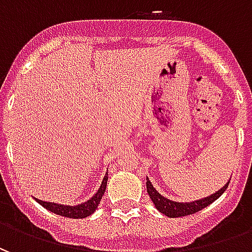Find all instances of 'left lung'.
Wrapping results in <instances>:
<instances>
[{"label":"left lung","mask_w":252,"mask_h":252,"mask_svg":"<svg viewBox=\"0 0 252 252\" xmlns=\"http://www.w3.org/2000/svg\"><path fill=\"white\" fill-rule=\"evenodd\" d=\"M229 184V181H228ZM228 184L222 186L221 189L213 193L209 197H205V198H201V200L193 201V202H177V201H171L169 198H166L162 194H159V191H157V189L154 188V185L150 182L147 177V193L150 195V198L154 202L155 208L158 209L160 213H163L166 216L169 217H181V216H188V215H193L195 212L204 209L205 206L211 205L213 201H216L220 195L225 191V189L228 188Z\"/></svg>","instance_id":"8db88e82"}]
</instances>
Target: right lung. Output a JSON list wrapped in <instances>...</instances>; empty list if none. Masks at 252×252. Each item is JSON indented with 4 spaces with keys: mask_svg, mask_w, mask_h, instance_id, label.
<instances>
[{
    "mask_svg": "<svg viewBox=\"0 0 252 252\" xmlns=\"http://www.w3.org/2000/svg\"><path fill=\"white\" fill-rule=\"evenodd\" d=\"M106 182H108V177L105 175L104 180H102V184L99 186L98 191L95 194L88 200L83 204H79V205L70 206V205H61V204H55V202H46V201L37 200L36 201L43 205L46 209L51 211L52 213H57L59 216L70 217V219H85V217L90 216L92 213H94V211L97 209L99 201L102 198V195L105 193V189H106Z\"/></svg>",
    "mask_w": 252,
    "mask_h": 252,
    "instance_id": "right-lung-1",
    "label": "right lung"
}]
</instances>
